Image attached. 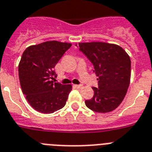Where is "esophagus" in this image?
Returning <instances> with one entry per match:
<instances>
[{"instance_id":"1","label":"esophagus","mask_w":152,"mask_h":152,"mask_svg":"<svg viewBox=\"0 0 152 152\" xmlns=\"http://www.w3.org/2000/svg\"><path fill=\"white\" fill-rule=\"evenodd\" d=\"M75 87L77 88V89H81L82 87H83V85H75Z\"/></svg>"}]
</instances>
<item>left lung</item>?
<instances>
[{"label":"left lung","mask_w":152,"mask_h":152,"mask_svg":"<svg viewBox=\"0 0 152 152\" xmlns=\"http://www.w3.org/2000/svg\"><path fill=\"white\" fill-rule=\"evenodd\" d=\"M80 50L94 66L98 88L85 103L91 110L106 113L115 110L125 98L131 78V60L121 47L104 42L79 43Z\"/></svg>","instance_id":"8db88e82"}]
</instances>
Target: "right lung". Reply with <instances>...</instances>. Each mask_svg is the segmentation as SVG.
<instances>
[{"mask_svg": "<svg viewBox=\"0 0 152 152\" xmlns=\"http://www.w3.org/2000/svg\"><path fill=\"white\" fill-rule=\"evenodd\" d=\"M71 46L52 40L30 46L23 53L18 66L21 89L39 113L50 114L66 105L72 86L55 83L54 67Z\"/></svg>", "mask_w": 152, "mask_h": 152, "instance_id": "obj_1", "label": "right lung"}]
</instances>
